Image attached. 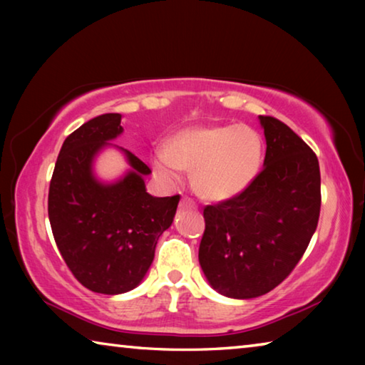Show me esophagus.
Segmentation results:
<instances>
[{"mask_svg":"<svg viewBox=\"0 0 365 365\" xmlns=\"http://www.w3.org/2000/svg\"><path fill=\"white\" fill-rule=\"evenodd\" d=\"M180 206H182V207H195L196 205H195V201L191 200V197L183 196L182 201H180Z\"/></svg>","mask_w":365,"mask_h":365,"instance_id":"1","label":"esophagus"}]
</instances>
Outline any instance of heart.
I'll list each match as a JSON object with an SVG mask.
<instances>
[{"mask_svg": "<svg viewBox=\"0 0 365 365\" xmlns=\"http://www.w3.org/2000/svg\"><path fill=\"white\" fill-rule=\"evenodd\" d=\"M264 140L246 125L190 127L175 133L168 148L151 154L160 180L175 183L183 170L193 172L197 193L211 201L238 196L251 187L261 170Z\"/></svg>", "mask_w": 365, "mask_h": 365, "instance_id": "b5f03b06", "label": "heart"}]
</instances>
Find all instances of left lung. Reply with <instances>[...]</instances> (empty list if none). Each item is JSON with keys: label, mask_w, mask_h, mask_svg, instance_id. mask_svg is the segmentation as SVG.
Returning a JSON list of instances; mask_svg holds the SVG:
<instances>
[{"label": "left lung", "mask_w": 365, "mask_h": 365, "mask_svg": "<svg viewBox=\"0 0 365 365\" xmlns=\"http://www.w3.org/2000/svg\"><path fill=\"white\" fill-rule=\"evenodd\" d=\"M264 169L248 190L205 207L200 264L220 294L250 299L269 293L301 261L320 214L316 153L287 123L259 115Z\"/></svg>", "instance_id": "obj_1"}]
</instances>
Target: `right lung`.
I'll return each instance as SVG.
<instances>
[{"mask_svg": "<svg viewBox=\"0 0 365 365\" xmlns=\"http://www.w3.org/2000/svg\"><path fill=\"white\" fill-rule=\"evenodd\" d=\"M120 117L98 115L64 140L48 193L61 256L85 288L103 294L130 292L143 280L180 201V195L146 193L143 175L151 169L127 150L132 170L122 180L104 185L93 177L96 153L123 130Z\"/></svg>", "mask_w": 365, "mask_h": 365, "instance_id": "obj_1", "label": "right lung"}]
</instances>
